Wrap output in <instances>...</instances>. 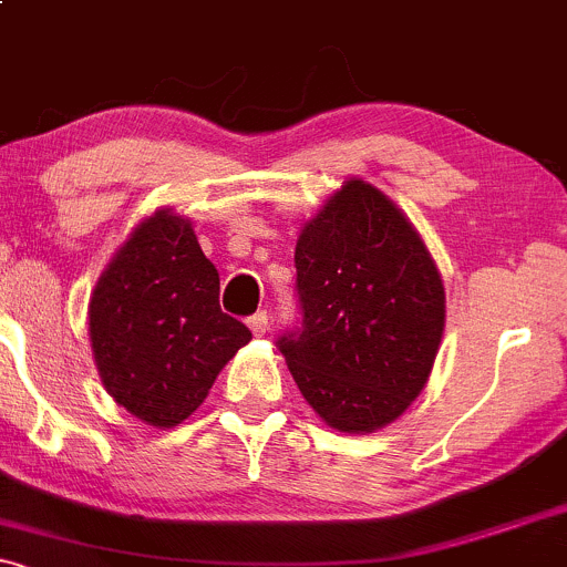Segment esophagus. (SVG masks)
<instances>
[{
  "label": "esophagus",
  "mask_w": 567,
  "mask_h": 567,
  "mask_svg": "<svg viewBox=\"0 0 567 567\" xmlns=\"http://www.w3.org/2000/svg\"><path fill=\"white\" fill-rule=\"evenodd\" d=\"M247 328L252 330V336H264L269 330V315L266 311H256L252 317H247Z\"/></svg>",
  "instance_id": "1"
}]
</instances>
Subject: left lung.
<instances>
[{
    "label": "left lung",
    "mask_w": 567,
    "mask_h": 567,
    "mask_svg": "<svg viewBox=\"0 0 567 567\" xmlns=\"http://www.w3.org/2000/svg\"><path fill=\"white\" fill-rule=\"evenodd\" d=\"M301 320L277 338L298 389L338 432L386 426L421 394L445 328V288L413 224L347 181L296 245Z\"/></svg>",
    "instance_id": "8db88e82"
}]
</instances>
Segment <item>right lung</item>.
<instances>
[{
    "instance_id": "add662e5",
    "label": "right lung",
    "mask_w": 567,
    "mask_h": 567,
    "mask_svg": "<svg viewBox=\"0 0 567 567\" xmlns=\"http://www.w3.org/2000/svg\"><path fill=\"white\" fill-rule=\"evenodd\" d=\"M216 266L192 224L159 210L120 247L90 301V341L106 392L152 426L202 405L220 368L250 341L218 303Z\"/></svg>"
}]
</instances>
